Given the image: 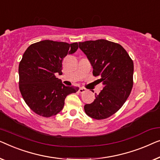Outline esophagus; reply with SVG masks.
Returning <instances> with one entry per match:
<instances>
[{
  "instance_id": "obj_1",
  "label": "esophagus",
  "mask_w": 160,
  "mask_h": 160,
  "mask_svg": "<svg viewBox=\"0 0 160 160\" xmlns=\"http://www.w3.org/2000/svg\"><path fill=\"white\" fill-rule=\"evenodd\" d=\"M85 91H86V89L85 88H80V89H79V92L80 93H84Z\"/></svg>"
}]
</instances>
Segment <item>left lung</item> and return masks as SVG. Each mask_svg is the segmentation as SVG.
I'll list each match as a JSON object with an SVG mask.
<instances>
[{
    "label": "left lung",
    "instance_id": "left-lung-1",
    "mask_svg": "<svg viewBox=\"0 0 160 160\" xmlns=\"http://www.w3.org/2000/svg\"><path fill=\"white\" fill-rule=\"evenodd\" d=\"M79 48L93 67V75L100 76L104 85L96 99L85 104L87 115L103 120L116 113L128 99L133 85V62L121 45L107 40L80 42Z\"/></svg>",
    "mask_w": 160,
    "mask_h": 160
}]
</instances>
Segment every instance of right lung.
<instances>
[{"label": "right lung", "mask_w": 160, "mask_h": 160, "mask_svg": "<svg viewBox=\"0 0 160 160\" xmlns=\"http://www.w3.org/2000/svg\"><path fill=\"white\" fill-rule=\"evenodd\" d=\"M78 48V42L69 44L45 40L30 45L19 65V87L24 102L33 112L50 118L62 111L69 94L79 88L65 86L56 74L62 75V61Z\"/></svg>", "instance_id": "1"}]
</instances>
